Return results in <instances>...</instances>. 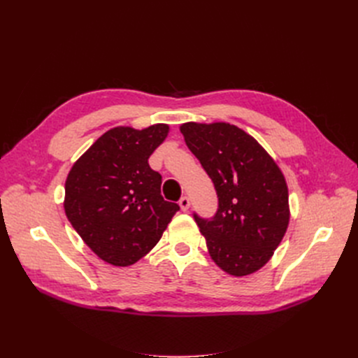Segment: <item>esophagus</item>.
Instances as JSON below:
<instances>
[{
	"label": "esophagus",
	"mask_w": 358,
	"mask_h": 358,
	"mask_svg": "<svg viewBox=\"0 0 358 358\" xmlns=\"http://www.w3.org/2000/svg\"><path fill=\"white\" fill-rule=\"evenodd\" d=\"M179 206H180V209L182 210H188L189 209V206H191V203H189V199L185 196V197H182L180 200H179Z\"/></svg>",
	"instance_id": "1"
}]
</instances>
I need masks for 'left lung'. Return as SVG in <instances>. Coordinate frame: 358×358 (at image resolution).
I'll return each instance as SVG.
<instances>
[{
    "label": "left lung",
    "instance_id": "obj_1",
    "mask_svg": "<svg viewBox=\"0 0 358 358\" xmlns=\"http://www.w3.org/2000/svg\"><path fill=\"white\" fill-rule=\"evenodd\" d=\"M179 128L218 194V212L210 221L194 215L210 258L231 276L255 273L273 257L289 224L282 170L233 124L185 122Z\"/></svg>",
    "mask_w": 358,
    "mask_h": 358
}]
</instances>
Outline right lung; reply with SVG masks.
<instances>
[{"label":"right lung","instance_id":"add662e5","mask_svg":"<svg viewBox=\"0 0 358 358\" xmlns=\"http://www.w3.org/2000/svg\"><path fill=\"white\" fill-rule=\"evenodd\" d=\"M169 131L167 124L115 127L69 171L64 210L82 241L106 263H137L179 210L176 203L162 199V178L148 162Z\"/></svg>","mask_w":358,"mask_h":358}]
</instances>
